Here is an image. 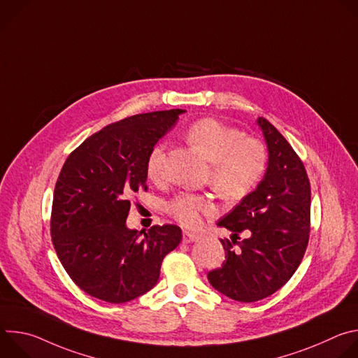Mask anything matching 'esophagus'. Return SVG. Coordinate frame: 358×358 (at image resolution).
<instances>
[{
    "mask_svg": "<svg viewBox=\"0 0 358 358\" xmlns=\"http://www.w3.org/2000/svg\"><path fill=\"white\" fill-rule=\"evenodd\" d=\"M199 238V235L196 234H192V232H188V231H184L182 232V242L184 243H189V242H194Z\"/></svg>",
    "mask_w": 358,
    "mask_h": 358,
    "instance_id": "obj_1",
    "label": "esophagus"
}]
</instances>
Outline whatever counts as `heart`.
I'll list each match as a JSON object with an SVG mask.
<instances>
[{
    "label": "heart",
    "instance_id": "1",
    "mask_svg": "<svg viewBox=\"0 0 358 358\" xmlns=\"http://www.w3.org/2000/svg\"><path fill=\"white\" fill-rule=\"evenodd\" d=\"M187 140L211 163V184L227 199L246 196L262 178L266 169V150L257 138L243 134L217 119L206 117L187 129ZM166 145L156 144L148 152L145 173L151 181L164 176ZM169 213L185 228L195 229L202 215H214L215 207L207 196L184 192L169 203Z\"/></svg>",
    "mask_w": 358,
    "mask_h": 358
}]
</instances>
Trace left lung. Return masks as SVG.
<instances>
[{"label": "left lung", "mask_w": 358, "mask_h": 358, "mask_svg": "<svg viewBox=\"0 0 358 358\" xmlns=\"http://www.w3.org/2000/svg\"><path fill=\"white\" fill-rule=\"evenodd\" d=\"M266 145L264 178L217 225L231 231L221 239L225 261L208 273L211 286L229 299L250 303L279 290L299 268L310 232V182L287 140L258 117ZM243 231L247 236L238 241Z\"/></svg>", "instance_id": "left-lung-1"}]
</instances>
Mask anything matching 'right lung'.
Listing matches in <instances>:
<instances>
[{"label": "right lung", "instance_id": "right-lung-1", "mask_svg": "<svg viewBox=\"0 0 358 358\" xmlns=\"http://www.w3.org/2000/svg\"><path fill=\"white\" fill-rule=\"evenodd\" d=\"M185 110L136 115L86 138L58 177L50 236L71 279L108 303L130 301L156 286L166 255L181 242L177 225L129 229L130 196L147 189L151 148Z\"/></svg>", "mask_w": 358, "mask_h": 358}]
</instances>
